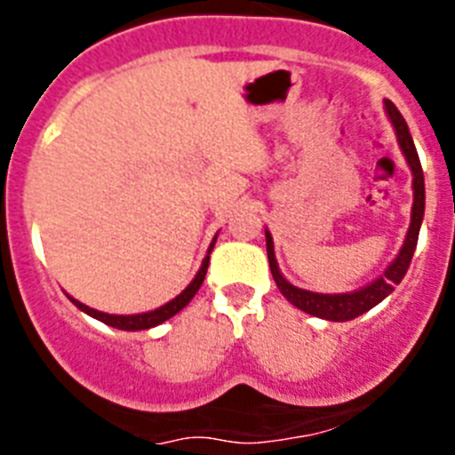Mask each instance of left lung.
<instances>
[{"mask_svg":"<svg viewBox=\"0 0 455 455\" xmlns=\"http://www.w3.org/2000/svg\"><path fill=\"white\" fill-rule=\"evenodd\" d=\"M385 114H387L389 123L394 127V134L399 140V148L403 152L405 162H408L410 171H412V214H410V228L408 235H405L403 246H401L399 255L394 257L389 267L385 268L383 275H378L373 283L364 284L363 289H355V291L348 293H316L309 291V289H300L296 284H291L287 277L280 273L277 267L275 251H273V236L271 232L264 230L267 235V252H268V267H271L273 280H275L277 289L283 293L284 299L291 305H296L299 309L307 312L312 316H319L325 321H351L355 316L364 315L371 307H376L380 300H385L389 293L394 291V287L403 280L405 271H408L410 262H412V255H415L417 239H419V228L421 220H424V207H426V191H424V171H421L419 155H417L415 140L410 136L408 123L403 120V116L399 114V108L394 107L389 100H385Z\"/></svg>","mask_w":455,"mask_h":455,"instance_id":"obj_1","label":"left lung"}]
</instances>
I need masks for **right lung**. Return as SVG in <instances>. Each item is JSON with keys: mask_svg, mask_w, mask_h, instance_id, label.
<instances>
[{"mask_svg": "<svg viewBox=\"0 0 455 455\" xmlns=\"http://www.w3.org/2000/svg\"><path fill=\"white\" fill-rule=\"evenodd\" d=\"M219 236V235H216ZM216 236L214 241L209 243V251H207V257L203 259V264H200L198 273H196V277H193L191 283H188V287L184 289L182 293H178L175 299L168 300L166 305H162V307L156 309H150V312H140V315H107V312H100V309H92L88 307V305L79 303L77 299H72V296H68V299L72 300V303L77 305L82 312H86L88 316H92V319L102 321V323L111 325V328H118V331H148V328H155V325L164 323V321H168L171 316H175L180 312V309L187 307L188 303H191V299L196 296V291L200 289V284H203L204 275H207V267H209V252H212V248H214L216 243Z\"/></svg>", "mask_w": 455, "mask_h": 455, "instance_id": "add662e5", "label": "right lung"}]
</instances>
